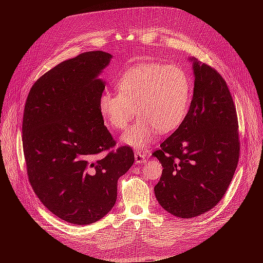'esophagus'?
Here are the masks:
<instances>
[{
    "label": "esophagus",
    "mask_w": 263,
    "mask_h": 263,
    "mask_svg": "<svg viewBox=\"0 0 263 263\" xmlns=\"http://www.w3.org/2000/svg\"><path fill=\"white\" fill-rule=\"evenodd\" d=\"M134 157H135V162L136 163H144V162H146V157L139 150L135 151Z\"/></svg>",
    "instance_id": "1"
}]
</instances>
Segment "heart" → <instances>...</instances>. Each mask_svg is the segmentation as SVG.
Listing matches in <instances>:
<instances>
[{
    "instance_id": "heart-1",
    "label": "heart",
    "mask_w": 263,
    "mask_h": 263,
    "mask_svg": "<svg viewBox=\"0 0 263 263\" xmlns=\"http://www.w3.org/2000/svg\"><path fill=\"white\" fill-rule=\"evenodd\" d=\"M115 86L117 93L101 95L99 109L110 129L121 131L134 119L136 107L141 119L121 137L127 145L148 146L156 131L161 134L174 131L186 114L191 81L179 66L136 65L120 76Z\"/></svg>"
}]
</instances>
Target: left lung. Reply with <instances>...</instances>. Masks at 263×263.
<instances>
[{
	"label": "left lung",
	"instance_id": "left-lung-1",
	"mask_svg": "<svg viewBox=\"0 0 263 263\" xmlns=\"http://www.w3.org/2000/svg\"><path fill=\"white\" fill-rule=\"evenodd\" d=\"M194 95L178 129L153 154L162 164L155 186L171 214L191 218L223 198L240 157L238 115L227 83L214 68L194 62Z\"/></svg>",
	"mask_w": 263,
	"mask_h": 263
}]
</instances>
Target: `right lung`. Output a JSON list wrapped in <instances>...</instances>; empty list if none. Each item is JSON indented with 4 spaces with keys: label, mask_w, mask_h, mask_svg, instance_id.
I'll return each instance as SVG.
<instances>
[{
    "label": "right lung",
    "mask_w": 263,
    "mask_h": 263,
    "mask_svg": "<svg viewBox=\"0 0 263 263\" xmlns=\"http://www.w3.org/2000/svg\"><path fill=\"white\" fill-rule=\"evenodd\" d=\"M110 59L90 51L62 62L34 83L24 105L29 182L49 211L74 225L95 223L109 212L118 179L134 162L130 146L114 149L99 109L105 85L97 77Z\"/></svg>",
    "instance_id": "add662e5"
}]
</instances>
